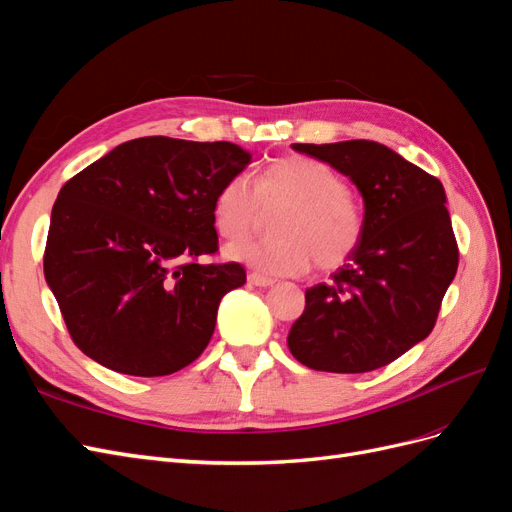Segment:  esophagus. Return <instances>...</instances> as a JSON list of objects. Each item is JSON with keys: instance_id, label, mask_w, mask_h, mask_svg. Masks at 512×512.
<instances>
[{"instance_id": "obj_1", "label": "esophagus", "mask_w": 512, "mask_h": 512, "mask_svg": "<svg viewBox=\"0 0 512 512\" xmlns=\"http://www.w3.org/2000/svg\"><path fill=\"white\" fill-rule=\"evenodd\" d=\"M247 282H250L252 286H260V288H267V286H273V284H275L273 277L260 275V273H256V271H252L250 275H247Z\"/></svg>"}]
</instances>
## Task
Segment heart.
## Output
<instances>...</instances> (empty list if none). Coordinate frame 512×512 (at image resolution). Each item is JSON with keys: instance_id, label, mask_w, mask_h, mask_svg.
<instances>
[{"instance_id": "heart-1", "label": "heart", "mask_w": 512, "mask_h": 512, "mask_svg": "<svg viewBox=\"0 0 512 512\" xmlns=\"http://www.w3.org/2000/svg\"><path fill=\"white\" fill-rule=\"evenodd\" d=\"M262 207H286L275 222L280 237L241 241L226 256L262 275H299L312 262L324 271L342 267L363 239V213L346 179L327 162L284 156L260 170L256 190L245 177H230L213 196V224L224 239L250 235Z\"/></svg>"}]
</instances>
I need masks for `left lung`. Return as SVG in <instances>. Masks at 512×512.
<instances>
[{
	"label": "left lung",
	"instance_id": "obj_1",
	"mask_svg": "<svg viewBox=\"0 0 512 512\" xmlns=\"http://www.w3.org/2000/svg\"><path fill=\"white\" fill-rule=\"evenodd\" d=\"M331 164L363 196L359 250L329 284L305 290L288 333L294 359L309 369L363 374L399 359L436 324L459 250L442 183L374 141L294 143Z\"/></svg>",
	"mask_w": 512,
	"mask_h": 512
}]
</instances>
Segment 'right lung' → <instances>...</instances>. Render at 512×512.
Returning a JSON list of instances; mask_svg holds the SVG:
<instances>
[{
    "label": "right lung",
    "instance_id": "add662e5",
    "mask_svg": "<svg viewBox=\"0 0 512 512\" xmlns=\"http://www.w3.org/2000/svg\"><path fill=\"white\" fill-rule=\"evenodd\" d=\"M252 162L235 143L145 136L59 190L44 277L74 344L119 374L168 376L196 361L226 292L245 284L218 252L213 196Z\"/></svg>",
    "mask_w": 512,
    "mask_h": 512
}]
</instances>
